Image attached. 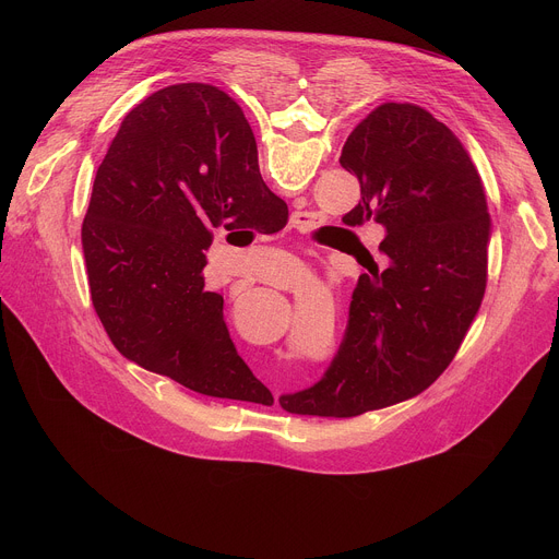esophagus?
Masks as SVG:
<instances>
[{
	"label": "esophagus",
	"mask_w": 559,
	"mask_h": 559,
	"mask_svg": "<svg viewBox=\"0 0 559 559\" xmlns=\"http://www.w3.org/2000/svg\"><path fill=\"white\" fill-rule=\"evenodd\" d=\"M302 218H305V214H294L292 225H294V227H300V225H302Z\"/></svg>",
	"instance_id": "34e87169"
}]
</instances>
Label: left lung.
Here are the masks:
<instances>
[{"label":"left lung","instance_id":"obj_1","mask_svg":"<svg viewBox=\"0 0 559 559\" xmlns=\"http://www.w3.org/2000/svg\"><path fill=\"white\" fill-rule=\"evenodd\" d=\"M210 123L218 145L254 141L243 110L214 86ZM341 166L360 181L343 221L384 227L386 267L358 278L323 378L278 397L300 416L352 418L425 391L453 360L487 287L485 190L444 123L412 104L378 106L347 136Z\"/></svg>","mask_w":559,"mask_h":559}]
</instances>
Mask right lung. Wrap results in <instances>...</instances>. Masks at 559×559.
Listing matches in <instances>:
<instances>
[{"mask_svg":"<svg viewBox=\"0 0 559 559\" xmlns=\"http://www.w3.org/2000/svg\"><path fill=\"white\" fill-rule=\"evenodd\" d=\"M283 219L257 141H212L210 86L177 84L139 104L99 166L82 225L93 305L115 347L197 393L274 403L229 338L223 296L203 289V267L214 227L254 236Z\"/></svg>","mask_w":559,"mask_h":559,"instance_id":"right-lung-1","label":"right lung"}]
</instances>
